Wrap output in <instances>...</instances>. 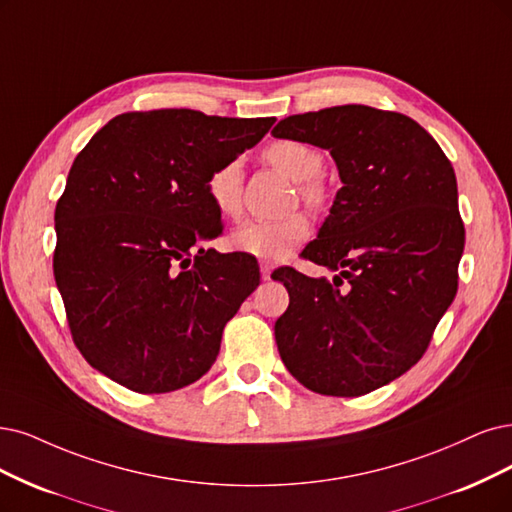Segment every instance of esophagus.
<instances>
[{"instance_id":"1","label":"esophagus","mask_w":512,"mask_h":512,"mask_svg":"<svg viewBox=\"0 0 512 512\" xmlns=\"http://www.w3.org/2000/svg\"><path fill=\"white\" fill-rule=\"evenodd\" d=\"M259 270H261V278H263V280H270V274L274 272V263L261 261V263H259Z\"/></svg>"}]
</instances>
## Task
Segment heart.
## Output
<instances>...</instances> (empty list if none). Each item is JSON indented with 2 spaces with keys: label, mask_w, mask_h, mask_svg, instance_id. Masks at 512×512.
Here are the masks:
<instances>
[{
  "label": "heart",
  "mask_w": 512,
  "mask_h": 512,
  "mask_svg": "<svg viewBox=\"0 0 512 512\" xmlns=\"http://www.w3.org/2000/svg\"><path fill=\"white\" fill-rule=\"evenodd\" d=\"M266 158L282 175L301 183V196L310 206H320L325 192L316 179L325 168V158L318 149L301 141H276L266 151ZM206 194L221 217H236L242 206V164L230 160L215 168L206 181ZM310 234V223L301 213L280 219H246L230 234V244L236 251L257 259L276 261L287 257L295 246Z\"/></svg>",
  "instance_id": "heart-1"
}]
</instances>
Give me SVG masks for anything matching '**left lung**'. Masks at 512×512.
Wrapping results in <instances>:
<instances>
[{
	"instance_id": "8db88e82",
	"label": "left lung",
	"mask_w": 512,
	"mask_h": 512,
	"mask_svg": "<svg viewBox=\"0 0 512 512\" xmlns=\"http://www.w3.org/2000/svg\"><path fill=\"white\" fill-rule=\"evenodd\" d=\"M272 135L327 149L342 181L301 251L337 272L333 282L293 268L272 274L291 297L274 325L282 363L318 394L382 388L420 361L458 291L464 223L453 166L418 122L367 105L289 116Z\"/></svg>"
}]
</instances>
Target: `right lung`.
Returning a JSON list of instances; mask_svg holds the SVG:
<instances>
[{"label": "right lung", "instance_id": "add662e5", "mask_svg": "<svg viewBox=\"0 0 512 512\" xmlns=\"http://www.w3.org/2000/svg\"><path fill=\"white\" fill-rule=\"evenodd\" d=\"M274 122L135 111L80 151L54 211V280L90 367L143 394L185 388L213 367L259 266L200 246L223 232L206 181Z\"/></svg>", "mask_w": 512, "mask_h": 512}]
</instances>
